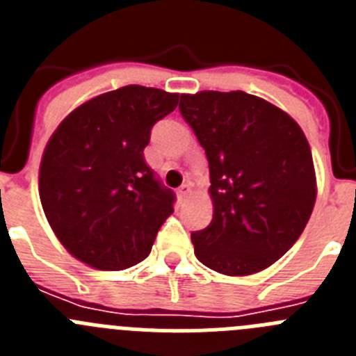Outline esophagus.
Masks as SVG:
<instances>
[{"label":"esophagus","instance_id":"1","mask_svg":"<svg viewBox=\"0 0 356 356\" xmlns=\"http://www.w3.org/2000/svg\"><path fill=\"white\" fill-rule=\"evenodd\" d=\"M176 194H178V200H180V201L187 200V197L191 196V184H184V185H181V187L178 188V191H176Z\"/></svg>","mask_w":356,"mask_h":356}]
</instances>
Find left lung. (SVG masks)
<instances>
[{"label": "left lung", "mask_w": 356, "mask_h": 356, "mask_svg": "<svg viewBox=\"0 0 356 356\" xmlns=\"http://www.w3.org/2000/svg\"><path fill=\"white\" fill-rule=\"evenodd\" d=\"M205 149L213 217L193 232L201 264L228 276L273 266L303 234L316 203L312 151L284 110L242 90L181 94Z\"/></svg>", "instance_id": "left-lung-1"}]
</instances>
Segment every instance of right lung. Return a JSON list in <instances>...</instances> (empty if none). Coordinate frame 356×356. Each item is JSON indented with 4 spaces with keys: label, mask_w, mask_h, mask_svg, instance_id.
<instances>
[{
    "label": "right lung",
    "mask_w": 356,
    "mask_h": 356,
    "mask_svg": "<svg viewBox=\"0 0 356 356\" xmlns=\"http://www.w3.org/2000/svg\"><path fill=\"white\" fill-rule=\"evenodd\" d=\"M178 94L127 85L74 108L44 149L40 203L62 246L80 262L121 271L149 254L175 193L144 160L151 128Z\"/></svg>",
    "instance_id": "right-lung-1"
}]
</instances>
